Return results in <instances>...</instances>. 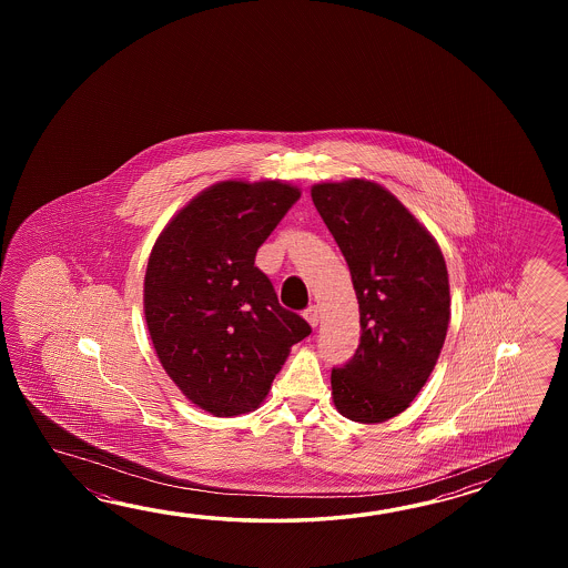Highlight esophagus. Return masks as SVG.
Wrapping results in <instances>:
<instances>
[{"label":"esophagus","instance_id":"34e87169","mask_svg":"<svg viewBox=\"0 0 568 568\" xmlns=\"http://www.w3.org/2000/svg\"><path fill=\"white\" fill-rule=\"evenodd\" d=\"M304 318L308 321V325L316 326L318 325V318H321V314H318V308L311 304L306 311H304Z\"/></svg>","mask_w":568,"mask_h":568}]
</instances>
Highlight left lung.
Instances as JSON below:
<instances>
[{
    "instance_id": "obj_1",
    "label": "left lung",
    "mask_w": 568,
    "mask_h": 568,
    "mask_svg": "<svg viewBox=\"0 0 568 568\" xmlns=\"http://www.w3.org/2000/svg\"><path fill=\"white\" fill-rule=\"evenodd\" d=\"M311 196L359 302V347L331 374L333 402L355 423H386L418 396L445 345L447 264L423 223L377 182H321Z\"/></svg>"
}]
</instances>
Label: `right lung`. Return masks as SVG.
Returning a JSON list of instances; mask_svg holds the SVG:
<instances>
[{"instance_id": "obj_1", "label": "right lung", "mask_w": 568, "mask_h": 568, "mask_svg": "<svg viewBox=\"0 0 568 568\" xmlns=\"http://www.w3.org/2000/svg\"><path fill=\"white\" fill-rule=\"evenodd\" d=\"M298 199L288 182H217L152 247L144 314L158 359L186 398L219 418L255 410L290 347L311 335L255 267L257 247Z\"/></svg>"}]
</instances>
